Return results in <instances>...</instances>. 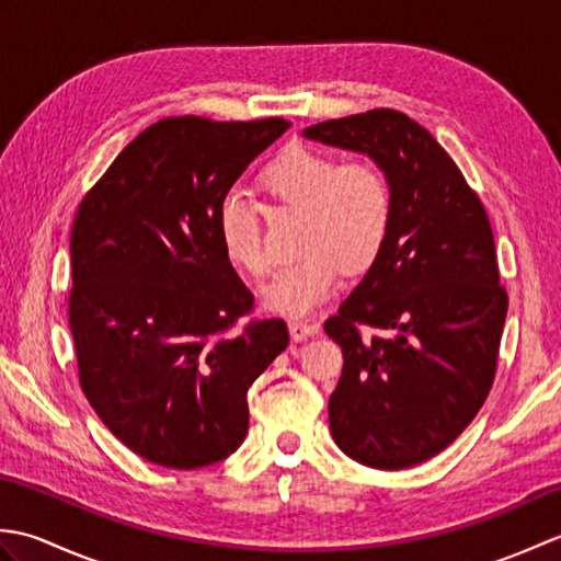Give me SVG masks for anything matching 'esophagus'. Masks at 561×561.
Returning a JSON list of instances; mask_svg holds the SVG:
<instances>
[{"instance_id": "obj_1", "label": "esophagus", "mask_w": 561, "mask_h": 561, "mask_svg": "<svg viewBox=\"0 0 561 561\" xmlns=\"http://www.w3.org/2000/svg\"><path fill=\"white\" fill-rule=\"evenodd\" d=\"M320 332V325L316 323H304V320H291L289 323V335L294 342H304L308 337H313Z\"/></svg>"}]
</instances>
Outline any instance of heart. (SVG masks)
<instances>
[{
    "instance_id": "b5f03b06",
    "label": "heart",
    "mask_w": 561,
    "mask_h": 561,
    "mask_svg": "<svg viewBox=\"0 0 561 561\" xmlns=\"http://www.w3.org/2000/svg\"><path fill=\"white\" fill-rule=\"evenodd\" d=\"M262 185L284 207L301 211L299 253L262 287V304L274 313L301 318L323 306L344 279L376 265L392 229V193L374 161L337 163L323 151L289 147L274 159ZM224 253L245 272L267 274L270 250L255 207L238 195L224 197L217 211Z\"/></svg>"
}]
</instances>
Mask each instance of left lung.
<instances>
[{
    "label": "left lung",
    "instance_id": "obj_1",
    "mask_svg": "<svg viewBox=\"0 0 561 561\" xmlns=\"http://www.w3.org/2000/svg\"><path fill=\"white\" fill-rule=\"evenodd\" d=\"M304 137L366 153L386 173V250L325 320L344 366L330 434L376 470L420 465L456 440L490 396L508 299L480 197L444 147L404 113L318 123ZM383 336L364 341L358 325Z\"/></svg>",
    "mask_w": 561,
    "mask_h": 561
}]
</instances>
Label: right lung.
<instances>
[{
    "label": "right lung",
    "instance_id": "right-lung-1",
    "mask_svg": "<svg viewBox=\"0 0 561 561\" xmlns=\"http://www.w3.org/2000/svg\"><path fill=\"white\" fill-rule=\"evenodd\" d=\"M289 129L282 117H169L121 151L71 226L69 328L83 396L149 462L195 470L248 434V388L289 344L224 253L217 211Z\"/></svg>",
    "mask_w": 561,
    "mask_h": 561
}]
</instances>
